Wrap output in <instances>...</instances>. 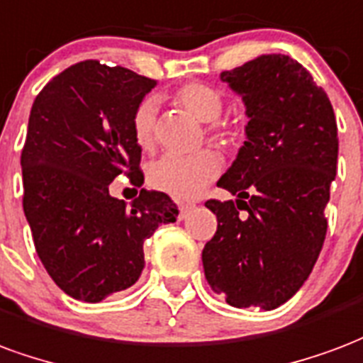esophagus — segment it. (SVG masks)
<instances>
[{
    "label": "esophagus",
    "mask_w": 363,
    "mask_h": 363,
    "mask_svg": "<svg viewBox=\"0 0 363 363\" xmlns=\"http://www.w3.org/2000/svg\"><path fill=\"white\" fill-rule=\"evenodd\" d=\"M192 208H194L192 203H181V206H179V213H181V219H184V217H186V213H189Z\"/></svg>",
    "instance_id": "obj_1"
}]
</instances>
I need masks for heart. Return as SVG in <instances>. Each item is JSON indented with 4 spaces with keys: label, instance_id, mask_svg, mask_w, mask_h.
Returning a JSON list of instances; mask_svg holds the SVG:
<instances>
[{
    "label": "heart",
    "instance_id": "b5f03b06",
    "mask_svg": "<svg viewBox=\"0 0 363 363\" xmlns=\"http://www.w3.org/2000/svg\"><path fill=\"white\" fill-rule=\"evenodd\" d=\"M174 101L202 123H213L219 119L225 106L219 90L200 82L179 88L174 94ZM155 119H157V99H142L133 113L134 142L142 150H152L154 146ZM219 171H221V157L213 150H202L190 155L167 154L150 165L147 181L154 189L173 196L177 200H194L216 179Z\"/></svg>",
    "mask_w": 363,
    "mask_h": 363
}]
</instances>
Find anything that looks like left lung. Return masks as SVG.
I'll use <instances>...</instances> for the list:
<instances>
[{
    "label": "left lung",
    "instance_id": "8db88e82",
    "mask_svg": "<svg viewBox=\"0 0 363 363\" xmlns=\"http://www.w3.org/2000/svg\"><path fill=\"white\" fill-rule=\"evenodd\" d=\"M221 80L242 98L246 140L208 200L217 233L203 246L209 286L235 308L275 310L300 291L327 233L337 174V121L327 94L289 55L252 59Z\"/></svg>",
    "mask_w": 363,
    "mask_h": 363
}]
</instances>
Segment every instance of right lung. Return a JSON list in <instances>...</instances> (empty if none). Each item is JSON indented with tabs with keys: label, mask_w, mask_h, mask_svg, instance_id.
Listing matches in <instances>:
<instances>
[{
	"label": "right lung",
	"mask_w": 363,
	"mask_h": 363,
	"mask_svg": "<svg viewBox=\"0 0 363 363\" xmlns=\"http://www.w3.org/2000/svg\"><path fill=\"white\" fill-rule=\"evenodd\" d=\"M154 86L125 67L82 61L32 104L21 154L24 216L50 277L82 302L133 286L146 265L144 240L179 216L165 192L142 189L130 208L109 194L123 173L144 182L133 113Z\"/></svg>",
	"instance_id": "1"
}]
</instances>
